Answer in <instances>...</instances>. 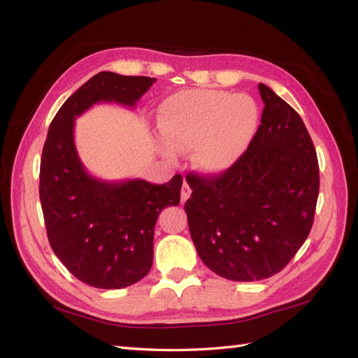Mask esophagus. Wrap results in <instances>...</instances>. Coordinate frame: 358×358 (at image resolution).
I'll list each match as a JSON object with an SVG mask.
<instances>
[{
    "label": "esophagus",
    "mask_w": 358,
    "mask_h": 358,
    "mask_svg": "<svg viewBox=\"0 0 358 358\" xmlns=\"http://www.w3.org/2000/svg\"><path fill=\"white\" fill-rule=\"evenodd\" d=\"M191 196V188L188 185L187 180H183V185H182V189H180V201L185 203Z\"/></svg>",
    "instance_id": "obj_1"
}]
</instances>
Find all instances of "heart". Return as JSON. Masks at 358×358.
Segmentation results:
<instances>
[{"instance_id":"obj_1","label":"heart","mask_w":358,"mask_h":358,"mask_svg":"<svg viewBox=\"0 0 358 358\" xmlns=\"http://www.w3.org/2000/svg\"><path fill=\"white\" fill-rule=\"evenodd\" d=\"M158 125L167 158L194 149L197 169L221 175L231 170L251 146L259 125V107L246 94L180 91L161 103Z\"/></svg>"}]
</instances>
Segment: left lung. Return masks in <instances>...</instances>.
<instances>
[{
	"label": "left lung",
	"instance_id": "left-lung-1",
	"mask_svg": "<svg viewBox=\"0 0 358 358\" xmlns=\"http://www.w3.org/2000/svg\"><path fill=\"white\" fill-rule=\"evenodd\" d=\"M257 134L218 176L189 173L191 239L212 272L237 282L280 272L305 243L320 191L315 148L299 113L268 86Z\"/></svg>",
	"mask_w": 358,
	"mask_h": 358
}]
</instances>
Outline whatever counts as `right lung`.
I'll use <instances>...</instances> for the list:
<instances>
[{"label":"right lung","mask_w":358,"mask_h":358,"mask_svg":"<svg viewBox=\"0 0 358 358\" xmlns=\"http://www.w3.org/2000/svg\"><path fill=\"white\" fill-rule=\"evenodd\" d=\"M155 82L95 74L61 106L43 148L40 201L49 243L70 273L95 288H125L149 273L158 215L179 204L182 176L162 185L91 176L76 150L74 119L101 101L134 106Z\"/></svg>","instance_id":"1"}]
</instances>
